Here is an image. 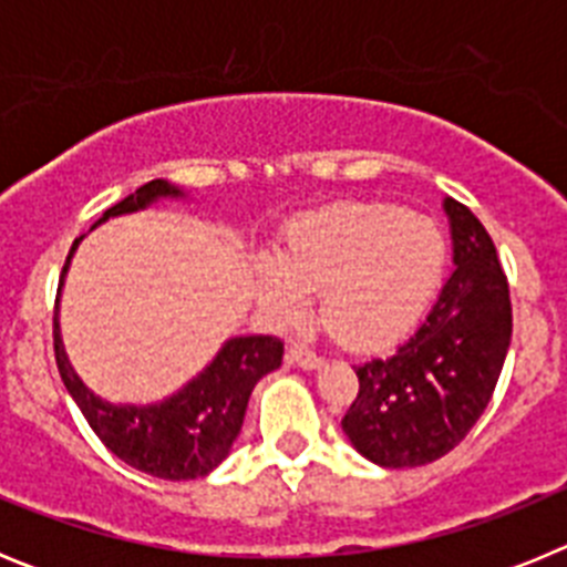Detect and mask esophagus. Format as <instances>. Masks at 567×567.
I'll return each mask as SVG.
<instances>
[{"label":"esophagus","mask_w":567,"mask_h":567,"mask_svg":"<svg viewBox=\"0 0 567 567\" xmlns=\"http://www.w3.org/2000/svg\"><path fill=\"white\" fill-rule=\"evenodd\" d=\"M287 360L292 365H300V369H309V372L323 365V358H318V354H315L312 349H307V346H289Z\"/></svg>","instance_id":"34e87169"}]
</instances>
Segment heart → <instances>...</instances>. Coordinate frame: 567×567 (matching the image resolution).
Returning <instances> with one entry per match:
<instances>
[{
  "label": "heart",
  "mask_w": 567,
  "mask_h": 567,
  "mask_svg": "<svg viewBox=\"0 0 567 567\" xmlns=\"http://www.w3.org/2000/svg\"><path fill=\"white\" fill-rule=\"evenodd\" d=\"M445 267L437 224L380 202H343L287 224L278 255L252 264L260 307L298 320L320 292L323 327L352 349H378L412 327Z\"/></svg>",
  "instance_id": "obj_1"
}]
</instances>
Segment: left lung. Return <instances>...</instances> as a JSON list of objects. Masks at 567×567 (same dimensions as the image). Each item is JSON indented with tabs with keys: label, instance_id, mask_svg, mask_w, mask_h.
Segmentation results:
<instances>
[{
	"label": "left lung",
	"instance_id": "1",
	"mask_svg": "<svg viewBox=\"0 0 567 567\" xmlns=\"http://www.w3.org/2000/svg\"><path fill=\"white\" fill-rule=\"evenodd\" d=\"M454 269L417 332L360 363V389L340 420L349 443L383 468L449 454L485 412L511 346L508 280L477 215L443 198Z\"/></svg>",
	"mask_w": 567,
	"mask_h": 567
}]
</instances>
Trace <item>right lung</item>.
<instances>
[{"label": "right lung", "instance_id": "right-lung-1", "mask_svg": "<svg viewBox=\"0 0 567 567\" xmlns=\"http://www.w3.org/2000/svg\"><path fill=\"white\" fill-rule=\"evenodd\" d=\"M158 202H189L182 187L155 178L110 207L90 229L102 227L115 215L144 213ZM76 238L64 260L59 280L56 318H53V349H56L59 374L64 389L76 400L84 420L110 452L135 471H144L158 480H198L218 468L233 452L240 425L247 417L249 394L264 374L275 372L284 360V343L272 334H238L224 340L215 358L193 380L155 403H110L99 398L76 374L62 343L59 327V300H62L64 275L76 255Z\"/></svg>", "mask_w": 567, "mask_h": 567}]
</instances>
